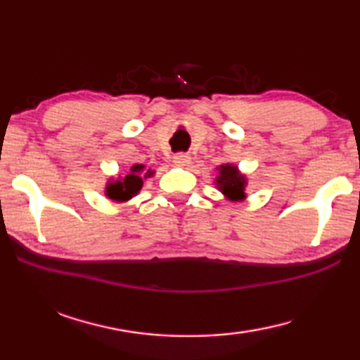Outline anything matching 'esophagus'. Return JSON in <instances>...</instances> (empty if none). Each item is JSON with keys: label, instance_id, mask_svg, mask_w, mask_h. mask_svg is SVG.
Segmentation results:
<instances>
[{"label": "esophagus", "instance_id": "34e87169", "mask_svg": "<svg viewBox=\"0 0 360 360\" xmlns=\"http://www.w3.org/2000/svg\"><path fill=\"white\" fill-rule=\"evenodd\" d=\"M173 162L179 167H186L188 165V162H191V155L186 154V152H178V154H174Z\"/></svg>", "mask_w": 360, "mask_h": 360}]
</instances>
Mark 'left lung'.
<instances>
[{
    "label": "left lung",
    "mask_w": 360,
    "mask_h": 360,
    "mask_svg": "<svg viewBox=\"0 0 360 360\" xmlns=\"http://www.w3.org/2000/svg\"><path fill=\"white\" fill-rule=\"evenodd\" d=\"M219 176L216 178V186L224 193L225 198L231 202H241L246 198V176L238 172V167L225 163L217 168Z\"/></svg>",
    "instance_id": "8db88e82"
}]
</instances>
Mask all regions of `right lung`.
Masks as SVG:
<instances>
[{"label":"right lung","instance_id":"right-lung-1","mask_svg":"<svg viewBox=\"0 0 360 360\" xmlns=\"http://www.w3.org/2000/svg\"><path fill=\"white\" fill-rule=\"evenodd\" d=\"M154 172L150 169H146L141 163H136L130 168V172L127 173L124 178H119L115 181L108 182L106 186V197L114 200V202H127L131 197L141 191L143 187V179L150 178Z\"/></svg>","mask_w":360,"mask_h":360}]
</instances>
